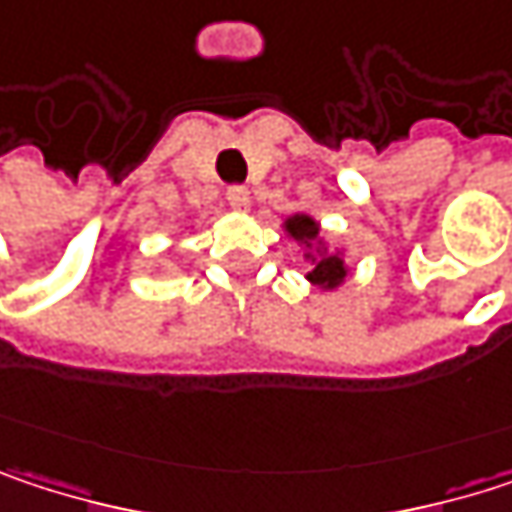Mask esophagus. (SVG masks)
<instances>
[{
    "mask_svg": "<svg viewBox=\"0 0 512 512\" xmlns=\"http://www.w3.org/2000/svg\"><path fill=\"white\" fill-rule=\"evenodd\" d=\"M225 198H228V204H231L234 210H249V204H252V195H249L246 186H228Z\"/></svg>",
    "mask_w": 512,
    "mask_h": 512,
    "instance_id": "34e87169",
    "label": "esophagus"
}]
</instances>
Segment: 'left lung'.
Instances as JSON below:
<instances>
[{
  "mask_svg": "<svg viewBox=\"0 0 512 512\" xmlns=\"http://www.w3.org/2000/svg\"><path fill=\"white\" fill-rule=\"evenodd\" d=\"M284 231H287V237H293L296 243H302L308 249L305 257L314 263L311 272H308V281L311 284H317L323 290H335L338 284H344V278L350 272L347 263H344V255L341 252H332V255L326 252V246L320 240V225L311 216H305V213L290 216L284 222Z\"/></svg>",
  "mask_w": 512,
  "mask_h": 512,
  "instance_id": "1",
  "label": "left lung"
}]
</instances>
